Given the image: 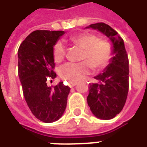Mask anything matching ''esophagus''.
<instances>
[{
	"label": "esophagus",
	"mask_w": 147,
	"mask_h": 147,
	"mask_svg": "<svg viewBox=\"0 0 147 147\" xmlns=\"http://www.w3.org/2000/svg\"><path fill=\"white\" fill-rule=\"evenodd\" d=\"M76 85V82H68V86L69 87H73Z\"/></svg>",
	"instance_id": "1"
}]
</instances>
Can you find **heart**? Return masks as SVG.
<instances>
[{
	"label": "heart",
	"mask_w": 147,
	"mask_h": 147,
	"mask_svg": "<svg viewBox=\"0 0 147 147\" xmlns=\"http://www.w3.org/2000/svg\"><path fill=\"white\" fill-rule=\"evenodd\" d=\"M74 45L83 49L80 63H67L59 68V75L63 80L68 82H78L89 74L93 67L100 69L108 64L111 58V45L107 41L90 33H83L71 36L69 38ZM65 47L61 42H57L53 46V59L57 63L64 61Z\"/></svg>",
	"instance_id": "1"
}]
</instances>
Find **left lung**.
Returning <instances> with one entry per match:
<instances>
[{
  "mask_svg": "<svg viewBox=\"0 0 147 147\" xmlns=\"http://www.w3.org/2000/svg\"><path fill=\"white\" fill-rule=\"evenodd\" d=\"M92 28L108 37L112 43L109 64L103 72L94 77L97 83L90 84L87 103L97 118L110 120L120 113L126 102L129 86V67L123 40L110 26L104 23L90 24Z\"/></svg>",
  "mask_w": 147,
  "mask_h": 147,
  "instance_id": "left-lung-1",
  "label": "left lung"
}]
</instances>
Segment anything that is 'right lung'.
Returning a JSON list of instances; mask_svg holds the SVG:
<instances>
[{
	"instance_id": "1",
	"label": "right lung",
	"mask_w": 147,
	"mask_h": 147,
	"mask_svg": "<svg viewBox=\"0 0 147 147\" xmlns=\"http://www.w3.org/2000/svg\"><path fill=\"white\" fill-rule=\"evenodd\" d=\"M64 34L63 30H34L18 50V73L24 98L34 116L45 123L62 117L70 92V87L63 82L53 88L46 83L57 77L53 50Z\"/></svg>"
}]
</instances>
